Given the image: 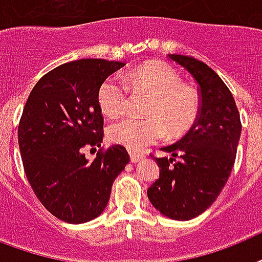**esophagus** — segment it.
Wrapping results in <instances>:
<instances>
[{
  "label": "esophagus",
  "instance_id": "esophagus-1",
  "mask_svg": "<svg viewBox=\"0 0 262 262\" xmlns=\"http://www.w3.org/2000/svg\"><path fill=\"white\" fill-rule=\"evenodd\" d=\"M129 157H131V161H133L134 164H137V163H139V161H142V160L145 159V154L131 153V154H129Z\"/></svg>",
  "mask_w": 262,
  "mask_h": 262
}]
</instances>
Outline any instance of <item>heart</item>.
Masks as SVG:
<instances>
[{
    "instance_id": "1",
    "label": "heart",
    "mask_w": 262,
    "mask_h": 262,
    "mask_svg": "<svg viewBox=\"0 0 262 262\" xmlns=\"http://www.w3.org/2000/svg\"><path fill=\"white\" fill-rule=\"evenodd\" d=\"M128 84L134 90L150 95L145 113L139 119L124 116L108 127L109 141L129 150H141L157 142L165 134L179 135L190 128L200 109L198 95L191 87L180 83L173 68L161 61L147 62L128 75ZM128 84L117 75L101 83L97 101L103 115H121L128 105Z\"/></svg>"
}]
</instances>
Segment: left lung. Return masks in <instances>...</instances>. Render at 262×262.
Segmentation results:
<instances>
[{
    "mask_svg": "<svg viewBox=\"0 0 262 262\" xmlns=\"http://www.w3.org/2000/svg\"><path fill=\"white\" fill-rule=\"evenodd\" d=\"M168 57L198 84L200 112L180 141L161 149L172 157H156L160 178L147 188V196L160 213L184 222L204 213L226 186L242 124L231 91L210 67L182 54Z\"/></svg>",
    "mask_w": 262,
    "mask_h": 262,
    "instance_id": "8db88e82",
    "label": "left lung"
}]
</instances>
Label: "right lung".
Returning <instances> with one entry per match:
<instances>
[{
	"instance_id": "add662e5",
	"label": "right lung",
	"mask_w": 262,
	"mask_h": 262,
	"mask_svg": "<svg viewBox=\"0 0 262 262\" xmlns=\"http://www.w3.org/2000/svg\"><path fill=\"white\" fill-rule=\"evenodd\" d=\"M124 66L101 58L67 62L43 75L28 95L17 129L24 172L40 204L62 222L98 217L129 161L121 145L99 150L91 163L84 156L102 143L99 86Z\"/></svg>"
}]
</instances>
